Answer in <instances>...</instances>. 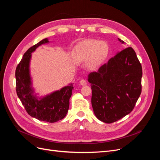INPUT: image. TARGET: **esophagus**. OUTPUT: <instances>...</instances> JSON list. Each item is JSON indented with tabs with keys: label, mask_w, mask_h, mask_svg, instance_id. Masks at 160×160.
Masks as SVG:
<instances>
[{
	"label": "esophagus",
	"mask_w": 160,
	"mask_h": 160,
	"mask_svg": "<svg viewBox=\"0 0 160 160\" xmlns=\"http://www.w3.org/2000/svg\"><path fill=\"white\" fill-rule=\"evenodd\" d=\"M80 83L81 85H87V81L85 79H81L80 81Z\"/></svg>",
	"instance_id": "esophagus-1"
}]
</instances>
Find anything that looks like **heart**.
Returning a JSON list of instances; mask_svg holds the SVG:
<instances>
[{
    "label": "heart",
    "mask_w": 160,
    "mask_h": 160,
    "mask_svg": "<svg viewBox=\"0 0 160 160\" xmlns=\"http://www.w3.org/2000/svg\"><path fill=\"white\" fill-rule=\"evenodd\" d=\"M109 47L107 42L95 39H87L77 44L71 52V59L75 63L87 61L88 66L95 67L105 61L109 55Z\"/></svg>",
    "instance_id": "obj_1"
}]
</instances>
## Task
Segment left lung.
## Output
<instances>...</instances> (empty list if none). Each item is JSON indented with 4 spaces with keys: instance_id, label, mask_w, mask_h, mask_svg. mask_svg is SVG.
<instances>
[{
    "instance_id": "obj_1",
    "label": "left lung",
    "mask_w": 160,
    "mask_h": 160,
    "mask_svg": "<svg viewBox=\"0 0 160 160\" xmlns=\"http://www.w3.org/2000/svg\"><path fill=\"white\" fill-rule=\"evenodd\" d=\"M142 77L141 63L132 47L118 52L98 71L90 72L91 104L97 118L111 123L132 112L142 93Z\"/></svg>"
}]
</instances>
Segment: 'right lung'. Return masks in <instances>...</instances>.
I'll list each match as a JSON object with an SVG mask.
<instances>
[{"instance_id":"add662e5","label":"right lung","mask_w":160,"mask_h":160,"mask_svg":"<svg viewBox=\"0 0 160 160\" xmlns=\"http://www.w3.org/2000/svg\"><path fill=\"white\" fill-rule=\"evenodd\" d=\"M49 42L47 38H44L24 54L15 71L16 91L28 115L40 121L54 123L63 119L68 112L73 83L43 97H38L35 93L30 72L31 53L41 45Z\"/></svg>"}]
</instances>
